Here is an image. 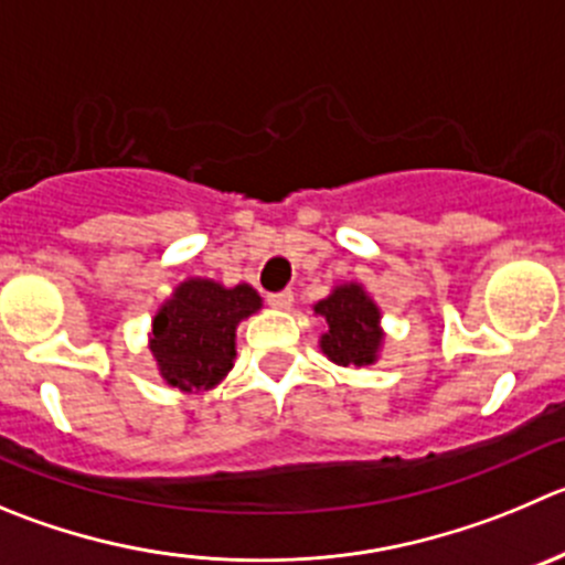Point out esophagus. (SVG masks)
I'll return each mask as SVG.
<instances>
[{
	"label": "esophagus",
	"instance_id": "34e87169",
	"mask_svg": "<svg viewBox=\"0 0 565 565\" xmlns=\"http://www.w3.org/2000/svg\"><path fill=\"white\" fill-rule=\"evenodd\" d=\"M266 302L277 310H288L294 305V294L291 291H277V294H268Z\"/></svg>",
	"mask_w": 565,
	"mask_h": 565
}]
</instances>
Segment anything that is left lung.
<instances>
[{"mask_svg": "<svg viewBox=\"0 0 565 565\" xmlns=\"http://www.w3.org/2000/svg\"><path fill=\"white\" fill-rule=\"evenodd\" d=\"M316 313L327 321L321 335V352L338 366H372L377 360L380 310L360 286H338L327 299L316 305Z\"/></svg>", "mask_w": 565, "mask_h": 565, "instance_id": "obj_1", "label": "left lung"}]
</instances>
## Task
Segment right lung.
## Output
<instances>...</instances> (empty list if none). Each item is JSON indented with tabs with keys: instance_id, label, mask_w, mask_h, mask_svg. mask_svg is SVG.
Returning a JSON list of instances; mask_svg holds the SVG:
<instances>
[{
	"instance_id": "1",
	"label": "right lung",
	"mask_w": 565,
	"mask_h": 565,
	"mask_svg": "<svg viewBox=\"0 0 565 565\" xmlns=\"http://www.w3.org/2000/svg\"><path fill=\"white\" fill-rule=\"evenodd\" d=\"M260 308L255 288L185 279L152 321L160 374L180 391H207L233 369L235 327Z\"/></svg>"
}]
</instances>
